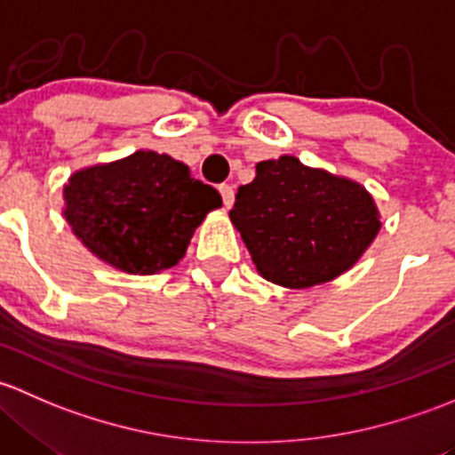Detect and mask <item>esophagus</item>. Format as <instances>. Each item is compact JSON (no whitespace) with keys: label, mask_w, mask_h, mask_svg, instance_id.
Instances as JSON below:
<instances>
[{"label":"esophagus","mask_w":455,"mask_h":455,"mask_svg":"<svg viewBox=\"0 0 455 455\" xmlns=\"http://www.w3.org/2000/svg\"><path fill=\"white\" fill-rule=\"evenodd\" d=\"M219 193H221V196H223V205H226V208H232V204H234V188L229 184H223V186H219Z\"/></svg>","instance_id":"34e87169"}]
</instances>
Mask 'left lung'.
Returning <instances> with one entry per match:
<instances>
[{
	"instance_id": "1",
	"label": "left lung",
	"mask_w": 455,
	"mask_h": 455,
	"mask_svg": "<svg viewBox=\"0 0 455 455\" xmlns=\"http://www.w3.org/2000/svg\"><path fill=\"white\" fill-rule=\"evenodd\" d=\"M229 221L262 278L311 289L355 267L381 229V212L359 181L280 156L256 164Z\"/></svg>"
}]
</instances>
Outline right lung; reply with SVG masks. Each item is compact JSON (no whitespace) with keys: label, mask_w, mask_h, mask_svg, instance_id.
I'll list each match as a JSON object with an SVG mask.
<instances>
[{"label":"right lung","mask_w":455,"mask_h":455,"mask_svg":"<svg viewBox=\"0 0 455 455\" xmlns=\"http://www.w3.org/2000/svg\"><path fill=\"white\" fill-rule=\"evenodd\" d=\"M63 217L96 259L131 275L171 269L221 195L166 153L140 151L78 168L63 186Z\"/></svg>","instance_id":"right-lung-1"}]
</instances>
